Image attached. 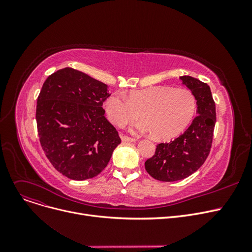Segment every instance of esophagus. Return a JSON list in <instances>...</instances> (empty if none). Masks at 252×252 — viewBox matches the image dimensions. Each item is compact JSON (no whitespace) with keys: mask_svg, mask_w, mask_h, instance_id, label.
I'll return each mask as SVG.
<instances>
[{"mask_svg":"<svg viewBox=\"0 0 252 252\" xmlns=\"http://www.w3.org/2000/svg\"><path fill=\"white\" fill-rule=\"evenodd\" d=\"M121 138H122V140H123L124 142H136V139L127 137V136L124 135V134H121Z\"/></svg>","mask_w":252,"mask_h":252,"instance_id":"34e87169","label":"esophagus"}]
</instances>
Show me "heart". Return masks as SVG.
I'll return each mask as SVG.
<instances>
[{
  "label": "heart",
  "instance_id": "obj_1",
  "mask_svg": "<svg viewBox=\"0 0 252 252\" xmlns=\"http://www.w3.org/2000/svg\"><path fill=\"white\" fill-rule=\"evenodd\" d=\"M105 112L116 126H125L140 116L143 121L135 127L142 133H151L157 140L178 136L194 116L196 98L184 88L151 87L129 92L128 97L116 92L105 101Z\"/></svg>",
  "mask_w": 252,
  "mask_h": 252
}]
</instances>
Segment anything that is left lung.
I'll use <instances>...</instances> for the list:
<instances>
[{"label":"left lung","mask_w":252,"mask_h":252,"mask_svg":"<svg viewBox=\"0 0 252 252\" xmlns=\"http://www.w3.org/2000/svg\"><path fill=\"white\" fill-rule=\"evenodd\" d=\"M181 79L196 98L198 115L177 139L158 144L154 155L145 162L147 173L162 182L183 180L195 173L206 160L213 144L217 113L210 88L189 75Z\"/></svg>","instance_id":"left-lung-1"}]
</instances>
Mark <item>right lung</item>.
<instances>
[{
  "label": "right lung",
  "mask_w": 252,
  "mask_h": 252,
  "mask_svg": "<svg viewBox=\"0 0 252 252\" xmlns=\"http://www.w3.org/2000/svg\"><path fill=\"white\" fill-rule=\"evenodd\" d=\"M107 85L66 67L45 81L36 103L41 146L60 174L84 181L98 176L121 144L116 128L104 116Z\"/></svg>",
  "instance_id": "right-lung-1"
}]
</instances>
